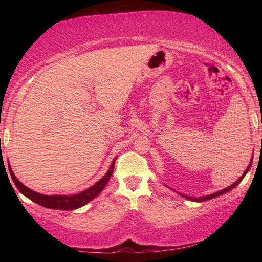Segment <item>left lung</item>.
<instances>
[{
  "label": "left lung",
  "mask_w": 262,
  "mask_h": 262,
  "mask_svg": "<svg viewBox=\"0 0 262 262\" xmlns=\"http://www.w3.org/2000/svg\"><path fill=\"white\" fill-rule=\"evenodd\" d=\"M251 165H252V159H251V162H250V164H248V166H247V168L245 170V172H244L243 173V176L241 177V178H239L236 183H233L231 186H229V187H227V188H224V189H222V190H220V192H216V193H214V194H210V195H207V196H203V198H190V196H187V195H184V194H181V196H184L185 199H188V200H190V201H196V202H203V201H207V200H210V199H212V198H216V196H220V195H222V194H224V193H227V192H229V190H231L232 188H234L236 187V186L241 183V181L244 179V177H245V174L247 173L248 172V170H250L251 168Z\"/></svg>",
  "instance_id": "obj_1"
}]
</instances>
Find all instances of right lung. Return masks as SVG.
Instances as JSON below:
<instances>
[{
    "instance_id": "obj_1",
    "label": "right lung",
    "mask_w": 262,
    "mask_h": 262,
    "mask_svg": "<svg viewBox=\"0 0 262 262\" xmlns=\"http://www.w3.org/2000/svg\"><path fill=\"white\" fill-rule=\"evenodd\" d=\"M115 159H117V157L113 159L108 171L106 172V174L98 181V183H96L94 186H91L90 188H88L85 190H83V192L75 195H43L40 193H37L34 192V190L26 187V186H24L18 179L16 178L14 172H12V170L10 168V165H9V171H10L11 178L14 180L16 187L18 188V190L21 194L25 195L26 198H29L31 201L38 203V205H40L42 207L51 208V209L74 210L84 205H86L88 202H90L92 199H95L97 195L104 189L106 184L108 183L111 176L113 173Z\"/></svg>"
}]
</instances>
